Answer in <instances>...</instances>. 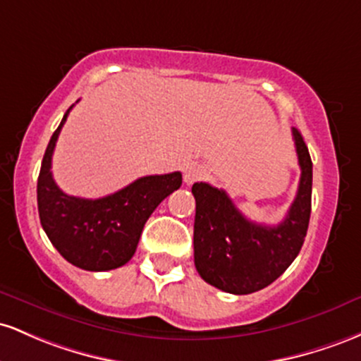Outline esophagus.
<instances>
[{
	"instance_id": "34e87169",
	"label": "esophagus",
	"mask_w": 361,
	"mask_h": 361,
	"mask_svg": "<svg viewBox=\"0 0 361 361\" xmlns=\"http://www.w3.org/2000/svg\"><path fill=\"white\" fill-rule=\"evenodd\" d=\"M202 173H204V170H202L201 165H197V164L188 165V167L184 169V182L188 185H191L192 182H196V180L201 179Z\"/></svg>"
}]
</instances>
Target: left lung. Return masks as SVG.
Wrapping results in <instances>:
<instances>
[{"mask_svg":"<svg viewBox=\"0 0 361 361\" xmlns=\"http://www.w3.org/2000/svg\"><path fill=\"white\" fill-rule=\"evenodd\" d=\"M300 165L298 191L279 225H259L235 208L224 189L206 182L192 185L194 264L214 288L249 295L271 285L300 252L312 208V160L298 129H291Z\"/></svg>","mask_w":361,"mask_h":361,"instance_id":"8db88e82","label":"left lung"}]
</instances>
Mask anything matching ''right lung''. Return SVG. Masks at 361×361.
Returning a JSON list of instances; mask_svg holds the SVG:
<instances>
[{"label":"right lung","instance_id":"1","mask_svg":"<svg viewBox=\"0 0 361 361\" xmlns=\"http://www.w3.org/2000/svg\"><path fill=\"white\" fill-rule=\"evenodd\" d=\"M73 105L51 136L37 180L40 225L58 252L76 268L109 271L135 256L143 226L169 194L180 188L182 173L141 177L99 200L68 196L51 172L52 153Z\"/></svg>","mask_w":361,"mask_h":361}]
</instances>
